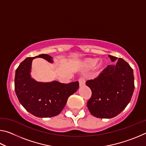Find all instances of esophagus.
<instances>
[{"label":"esophagus","instance_id":"1","mask_svg":"<svg viewBox=\"0 0 146 146\" xmlns=\"http://www.w3.org/2000/svg\"><path fill=\"white\" fill-rule=\"evenodd\" d=\"M78 82H79V86H80V87H82V86L85 85V80L82 77L78 79Z\"/></svg>","mask_w":146,"mask_h":146}]
</instances>
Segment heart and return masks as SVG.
Here are the masks:
<instances>
[{"label": "heart", "mask_w": 146, "mask_h": 146, "mask_svg": "<svg viewBox=\"0 0 146 146\" xmlns=\"http://www.w3.org/2000/svg\"><path fill=\"white\" fill-rule=\"evenodd\" d=\"M99 59L98 58H89L86 59L84 62V66L86 69H91L95 67L96 65V70H97L98 72H101L105 68L106 66V63L104 60H100L98 62ZM99 63H98V62Z\"/></svg>", "instance_id": "obj_1"}]
</instances>
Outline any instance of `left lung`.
I'll list each match as a JSON object with an SVG mask.
<instances>
[{"mask_svg":"<svg viewBox=\"0 0 146 146\" xmlns=\"http://www.w3.org/2000/svg\"><path fill=\"white\" fill-rule=\"evenodd\" d=\"M115 64L109 65L94 80L86 82L92 95L87 106L91 114L100 118H111L124 110L134 91L133 70L121 58L108 55Z\"/></svg>","mask_w":146,"mask_h":146,"instance_id":"left-lung-1","label":"left lung"}]
</instances>
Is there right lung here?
Listing matches in <instances>:
<instances>
[{"instance_id": "obj_1", "label": "right lung", "mask_w": 146, "mask_h": 146, "mask_svg": "<svg viewBox=\"0 0 146 146\" xmlns=\"http://www.w3.org/2000/svg\"><path fill=\"white\" fill-rule=\"evenodd\" d=\"M42 58L50 63L53 57L41 54L28 57L20 64L15 71V90L22 106L34 116L40 118L58 115L65 107L68 98L79 87L78 81L62 84L54 80L50 82H38L31 76L32 61Z\"/></svg>"}]
</instances>
